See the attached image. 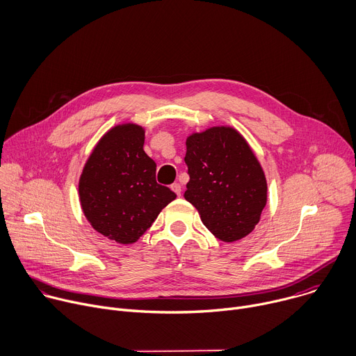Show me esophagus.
Instances as JSON below:
<instances>
[{
	"label": "esophagus",
	"mask_w": 356,
	"mask_h": 356,
	"mask_svg": "<svg viewBox=\"0 0 356 356\" xmlns=\"http://www.w3.org/2000/svg\"><path fill=\"white\" fill-rule=\"evenodd\" d=\"M171 189H172L178 196H181V191H182V188H181V185H179L178 182L172 184V185H171Z\"/></svg>",
	"instance_id": "34e87169"
}]
</instances>
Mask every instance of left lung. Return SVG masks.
I'll return each mask as SVG.
<instances>
[{
    "instance_id": "1",
    "label": "left lung",
    "mask_w": 356,
    "mask_h": 356,
    "mask_svg": "<svg viewBox=\"0 0 356 356\" xmlns=\"http://www.w3.org/2000/svg\"><path fill=\"white\" fill-rule=\"evenodd\" d=\"M185 163L184 196L209 232L225 243L250 234L266 204V179L244 137L225 126L191 134Z\"/></svg>"
}]
</instances>
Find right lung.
<instances>
[{"label":"right lung","instance_id":"obj_1","mask_svg":"<svg viewBox=\"0 0 356 356\" xmlns=\"http://www.w3.org/2000/svg\"><path fill=\"white\" fill-rule=\"evenodd\" d=\"M145 130L126 123L95 146L80 178V200L91 226L120 244L143 236L177 195L156 181V163L145 153Z\"/></svg>","mask_w":356,"mask_h":356}]
</instances>
